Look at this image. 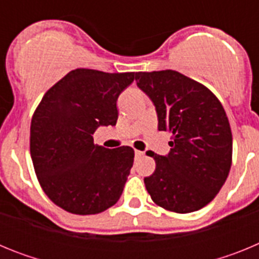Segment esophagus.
I'll list each match as a JSON object with an SVG mask.
<instances>
[{
	"label": "esophagus",
	"mask_w": 259,
	"mask_h": 259,
	"mask_svg": "<svg viewBox=\"0 0 259 259\" xmlns=\"http://www.w3.org/2000/svg\"><path fill=\"white\" fill-rule=\"evenodd\" d=\"M135 154H136V157H143L144 152H141V150H135Z\"/></svg>",
	"instance_id": "1"
}]
</instances>
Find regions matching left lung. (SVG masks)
Returning a JSON list of instances; mask_svg holds the SVG:
<instances>
[{
	"label": "left lung",
	"mask_w": 259,
	"mask_h": 259,
	"mask_svg": "<svg viewBox=\"0 0 259 259\" xmlns=\"http://www.w3.org/2000/svg\"><path fill=\"white\" fill-rule=\"evenodd\" d=\"M137 87L149 96L158 130L172 135L171 150L154 158L155 170L144 179L153 202L187 214L211 202L230 172L232 134L217 96L174 70L137 72Z\"/></svg>",
	"instance_id": "8db88e82"
}]
</instances>
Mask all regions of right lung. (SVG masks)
Wrapping results in <instances>:
<instances>
[{"mask_svg": "<svg viewBox=\"0 0 259 259\" xmlns=\"http://www.w3.org/2000/svg\"><path fill=\"white\" fill-rule=\"evenodd\" d=\"M135 72L76 68L44 95L31 122L32 163L41 188L72 214L105 211L118 202L134 164L131 146L93 143L100 125H115L116 100Z\"/></svg>", "mask_w": 259, "mask_h": 259, "instance_id": "obj_1", "label": "right lung"}]
</instances>
